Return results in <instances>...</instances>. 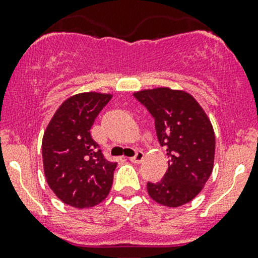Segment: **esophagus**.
<instances>
[{"instance_id":"obj_1","label":"esophagus","mask_w":258,"mask_h":258,"mask_svg":"<svg viewBox=\"0 0 258 258\" xmlns=\"http://www.w3.org/2000/svg\"><path fill=\"white\" fill-rule=\"evenodd\" d=\"M130 161L134 163H141L142 161H144V152H142V151H137V152L135 153L134 157L130 158Z\"/></svg>"}]
</instances>
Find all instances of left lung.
<instances>
[{
  "label": "left lung",
  "instance_id": "obj_1",
  "mask_svg": "<svg viewBox=\"0 0 258 258\" xmlns=\"http://www.w3.org/2000/svg\"><path fill=\"white\" fill-rule=\"evenodd\" d=\"M134 96L155 118L156 134L168 156L160 182H147L151 199L168 207L192 201L210 178L215 160V132L200 103L184 91L158 87Z\"/></svg>",
  "mask_w": 258,
  "mask_h": 258
}]
</instances>
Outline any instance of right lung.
Segmentation results:
<instances>
[{
    "label": "right lung",
    "instance_id": "obj_1",
    "mask_svg": "<svg viewBox=\"0 0 258 258\" xmlns=\"http://www.w3.org/2000/svg\"><path fill=\"white\" fill-rule=\"evenodd\" d=\"M112 95L85 92L67 98L49 121L42 140L46 181L63 204L92 207L107 197L117 163L106 160L91 137L96 117Z\"/></svg>",
    "mask_w": 258,
    "mask_h": 258
}]
</instances>
